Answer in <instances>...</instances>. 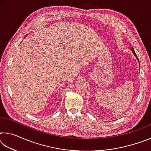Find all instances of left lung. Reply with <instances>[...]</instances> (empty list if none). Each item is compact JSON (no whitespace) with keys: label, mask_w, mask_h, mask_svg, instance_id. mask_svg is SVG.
Segmentation results:
<instances>
[{"label":"left lung","mask_w":151,"mask_h":151,"mask_svg":"<svg viewBox=\"0 0 151 151\" xmlns=\"http://www.w3.org/2000/svg\"><path fill=\"white\" fill-rule=\"evenodd\" d=\"M131 51L132 52V53H133V54H134V55L135 56V57H136V58H137V59L138 60V61H139V58H138V57H137V55H136V53H135V52H134V48H131Z\"/></svg>","instance_id":"8db88e82"}]
</instances>
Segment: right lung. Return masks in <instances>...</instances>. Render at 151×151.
I'll return each instance as SVG.
<instances>
[{"mask_svg": "<svg viewBox=\"0 0 151 151\" xmlns=\"http://www.w3.org/2000/svg\"><path fill=\"white\" fill-rule=\"evenodd\" d=\"M26 37H27V36H26Z\"/></svg>", "mask_w": 151, "mask_h": 151, "instance_id": "obj_1", "label": "right lung"}]
</instances>
